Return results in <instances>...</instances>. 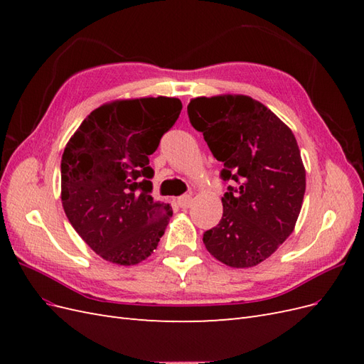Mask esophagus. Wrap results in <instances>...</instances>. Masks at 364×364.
<instances>
[{"mask_svg":"<svg viewBox=\"0 0 364 364\" xmlns=\"http://www.w3.org/2000/svg\"><path fill=\"white\" fill-rule=\"evenodd\" d=\"M191 203H193V197H191L190 194H183V196L178 197V205H179L182 209L190 208Z\"/></svg>","mask_w":364,"mask_h":364,"instance_id":"1","label":"esophagus"}]
</instances>
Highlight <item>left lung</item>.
<instances>
[{"mask_svg":"<svg viewBox=\"0 0 364 364\" xmlns=\"http://www.w3.org/2000/svg\"><path fill=\"white\" fill-rule=\"evenodd\" d=\"M191 126L223 162V215L203 243L226 266L253 267L293 232L305 194V168L293 132L246 95L197 97Z\"/></svg>","mask_w":364,"mask_h":364,"instance_id":"obj_1","label":"left lung"}]
</instances>
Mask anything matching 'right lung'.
<instances>
[{"instance_id":"add662e5","label":"right lung","mask_w":364,"mask_h":364,"mask_svg":"<svg viewBox=\"0 0 364 364\" xmlns=\"http://www.w3.org/2000/svg\"><path fill=\"white\" fill-rule=\"evenodd\" d=\"M182 111L179 98L118 100L87 115L62 155V205L103 259L134 266L150 257L173 215L150 196L149 156Z\"/></svg>"}]
</instances>
